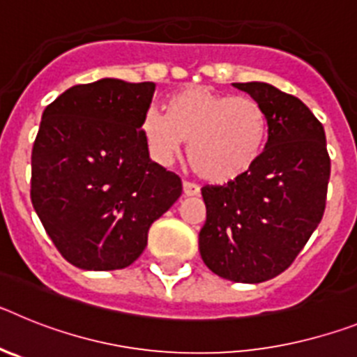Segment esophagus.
Listing matches in <instances>:
<instances>
[{
  "label": "esophagus",
  "mask_w": 357,
  "mask_h": 357,
  "mask_svg": "<svg viewBox=\"0 0 357 357\" xmlns=\"http://www.w3.org/2000/svg\"><path fill=\"white\" fill-rule=\"evenodd\" d=\"M182 191H184V197H197V195L200 193V188H198L197 184H193V182L185 181L184 184H182Z\"/></svg>",
  "instance_id": "esophagus-1"
}]
</instances>
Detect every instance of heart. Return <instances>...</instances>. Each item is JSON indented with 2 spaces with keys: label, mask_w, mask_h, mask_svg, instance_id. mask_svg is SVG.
I'll use <instances>...</instances> for the list:
<instances>
[{
  "label": "heart",
  "mask_w": 357,
  "mask_h": 357,
  "mask_svg": "<svg viewBox=\"0 0 357 357\" xmlns=\"http://www.w3.org/2000/svg\"><path fill=\"white\" fill-rule=\"evenodd\" d=\"M141 130L159 164L172 162L189 141L188 162L195 173L227 184L250 172L263 155L270 123L254 98L189 85L168 98L166 112L148 110Z\"/></svg>",
  "instance_id": "heart-1"
}]
</instances>
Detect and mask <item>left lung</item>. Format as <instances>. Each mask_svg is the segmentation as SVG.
<instances>
[{
  "label": "left lung",
  "instance_id": "left-lung-1",
  "mask_svg": "<svg viewBox=\"0 0 357 357\" xmlns=\"http://www.w3.org/2000/svg\"><path fill=\"white\" fill-rule=\"evenodd\" d=\"M268 116L254 168L223 185H204L207 218L198 247L211 272L264 282L291 266L321 222L331 176L326 132L296 96L263 82L234 84Z\"/></svg>",
  "mask_w": 357,
  "mask_h": 357
}]
</instances>
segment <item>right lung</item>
Segmentation results:
<instances>
[{
    "mask_svg": "<svg viewBox=\"0 0 357 357\" xmlns=\"http://www.w3.org/2000/svg\"><path fill=\"white\" fill-rule=\"evenodd\" d=\"M153 82L103 78L73 85L43 112L31 150L30 197L62 257L82 270H121L182 193L153 162L143 118Z\"/></svg>",
    "mask_w": 357,
    "mask_h": 357,
    "instance_id": "add662e5",
    "label": "right lung"
}]
</instances>
